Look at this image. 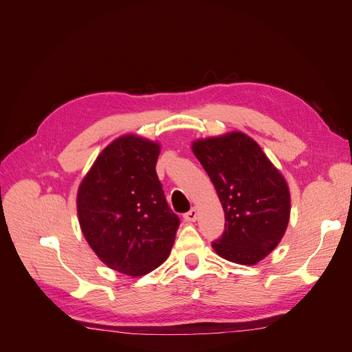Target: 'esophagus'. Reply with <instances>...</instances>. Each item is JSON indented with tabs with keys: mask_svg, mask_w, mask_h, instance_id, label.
<instances>
[{
	"mask_svg": "<svg viewBox=\"0 0 352 352\" xmlns=\"http://www.w3.org/2000/svg\"><path fill=\"white\" fill-rule=\"evenodd\" d=\"M197 217H198L197 208H190L188 212H185V214H184V219H185L186 221H195Z\"/></svg>",
	"mask_w": 352,
	"mask_h": 352,
	"instance_id": "obj_1",
	"label": "esophagus"
}]
</instances>
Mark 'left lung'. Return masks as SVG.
<instances>
[{
    "instance_id": "left-lung-1",
    "label": "left lung",
    "mask_w": 352,
    "mask_h": 352,
    "mask_svg": "<svg viewBox=\"0 0 352 352\" xmlns=\"http://www.w3.org/2000/svg\"><path fill=\"white\" fill-rule=\"evenodd\" d=\"M192 151L214 185L225 230L211 245L220 257L257 264L276 248L289 221V189L257 142L241 132L194 142Z\"/></svg>"
}]
</instances>
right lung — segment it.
Returning a JSON list of instances; mask_svg holds the SVG:
<instances>
[{"label":"right lung","instance_id":"1","mask_svg":"<svg viewBox=\"0 0 352 352\" xmlns=\"http://www.w3.org/2000/svg\"><path fill=\"white\" fill-rule=\"evenodd\" d=\"M160 146L126 135L95 160L78 192L85 238L110 269L142 276L170 254L179 217L168 207L155 163Z\"/></svg>","mask_w":352,"mask_h":352}]
</instances>
